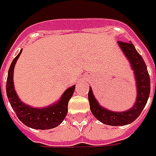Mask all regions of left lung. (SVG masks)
<instances>
[{
  "label": "left lung",
  "mask_w": 156,
  "mask_h": 156,
  "mask_svg": "<svg viewBox=\"0 0 156 156\" xmlns=\"http://www.w3.org/2000/svg\"><path fill=\"white\" fill-rule=\"evenodd\" d=\"M121 49L128 58L131 68L134 70L135 84L137 89V97L135 105L123 112H115L102 108L94 96L92 88L89 87L88 101L90 110L98 121L110 126H124L133 122L141 115L146 106L150 94V78L147 72V66L141 55L136 51L135 46L131 42L118 41Z\"/></svg>",
  "instance_id": "obj_1"
}]
</instances>
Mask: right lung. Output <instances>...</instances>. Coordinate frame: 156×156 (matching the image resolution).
<instances>
[{
	"instance_id": "add662e5",
	"label": "right lung",
	"mask_w": 156,
	"mask_h": 156,
	"mask_svg": "<svg viewBox=\"0 0 156 156\" xmlns=\"http://www.w3.org/2000/svg\"><path fill=\"white\" fill-rule=\"evenodd\" d=\"M21 51L13 60L10 65L7 79L6 91L11 107L15 112L18 119L26 126L34 129H54L62 122L68 114V104L75 92V85L69 87L62 95L60 100L46 108H33L25 104L19 99L14 86V69ZM1 85V83H0ZM1 88V86H0Z\"/></svg>"
}]
</instances>
